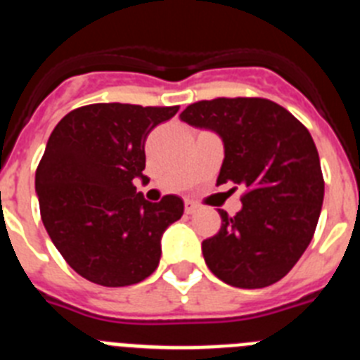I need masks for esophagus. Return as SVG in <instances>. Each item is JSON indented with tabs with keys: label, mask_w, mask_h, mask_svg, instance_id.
<instances>
[{
	"label": "esophagus",
	"mask_w": 360,
	"mask_h": 360,
	"mask_svg": "<svg viewBox=\"0 0 360 360\" xmlns=\"http://www.w3.org/2000/svg\"><path fill=\"white\" fill-rule=\"evenodd\" d=\"M196 210H198V205H196L195 202H193V200H187V202H186V213H187V214L196 213Z\"/></svg>",
	"instance_id": "obj_1"
}]
</instances>
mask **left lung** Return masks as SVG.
<instances>
[{
    "label": "left lung",
    "mask_w": 360,
    "mask_h": 360,
    "mask_svg": "<svg viewBox=\"0 0 360 360\" xmlns=\"http://www.w3.org/2000/svg\"><path fill=\"white\" fill-rule=\"evenodd\" d=\"M180 118L222 138L217 186L245 189L242 210L235 217L218 210L222 226L202 242L207 268L235 288L275 284L302 257L321 217L324 178L311 134L266 98L202 100Z\"/></svg>",
    "instance_id": "left-lung-1"
}]
</instances>
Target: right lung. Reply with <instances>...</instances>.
Returning a JSON list of instances; mask_svg holds the SVG:
<instances>
[{
	"mask_svg": "<svg viewBox=\"0 0 360 360\" xmlns=\"http://www.w3.org/2000/svg\"><path fill=\"white\" fill-rule=\"evenodd\" d=\"M180 107L92 103L70 110L49 138L36 169L43 226L61 257L94 284L122 288L158 268L160 240L184 214L165 195L156 204L136 193L146 140Z\"/></svg>",
	"mask_w": 360,
	"mask_h": 360,
	"instance_id": "add662e5",
	"label": "right lung"
}]
</instances>
